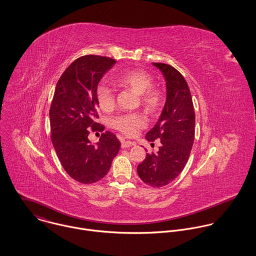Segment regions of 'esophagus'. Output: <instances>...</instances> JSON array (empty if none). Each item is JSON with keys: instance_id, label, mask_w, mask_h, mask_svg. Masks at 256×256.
<instances>
[{"instance_id": "1", "label": "esophagus", "mask_w": 256, "mask_h": 256, "mask_svg": "<svg viewBox=\"0 0 256 256\" xmlns=\"http://www.w3.org/2000/svg\"><path fill=\"white\" fill-rule=\"evenodd\" d=\"M134 145H135V143H134V142H130V141H124V142H122L121 146H122V148H129V146H134Z\"/></svg>"}]
</instances>
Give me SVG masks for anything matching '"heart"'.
Segmentation results:
<instances>
[{
	"label": "heart",
	"mask_w": 256,
	"mask_h": 256,
	"mask_svg": "<svg viewBox=\"0 0 256 256\" xmlns=\"http://www.w3.org/2000/svg\"><path fill=\"white\" fill-rule=\"evenodd\" d=\"M116 84L122 88H129L140 96L145 108L154 112L160 108L162 96L158 90L152 88V78L146 71L131 70L119 74ZM96 100L100 110L110 111L115 104L113 90L106 84H100L96 88ZM146 119L143 115L132 113L121 115L113 120V126L126 136H134L138 129L145 127Z\"/></svg>",
	"instance_id": "obj_1"
}]
</instances>
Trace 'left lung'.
<instances>
[{"instance_id": "8db88e82", "label": "left lung", "mask_w": 256, "mask_h": 256, "mask_svg": "<svg viewBox=\"0 0 256 256\" xmlns=\"http://www.w3.org/2000/svg\"><path fill=\"white\" fill-rule=\"evenodd\" d=\"M152 64L164 78L166 98L158 122L146 133V139L148 142L160 140V146L156 154H146L137 172L143 182L162 187L174 180L188 160L194 142L195 113L182 74L168 64Z\"/></svg>"}]
</instances>
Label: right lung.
Instances as JSON below:
<instances>
[{"label":"right lung","instance_id":"1","mask_svg":"<svg viewBox=\"0 0 256 256\" xmlns=\"http://www.w3.org/2000/svg\"><path fill=\"white\" fill-rule=\"evenodd\" d=\"M115 63L108 57H80L56 84L49 112L51 139L62 166L78 182L94 183L104 178L120 148L119 140L110 131L92 144L86 130L98 126L96 88Z\"/></svg>","mask_w":256,"mask_h":256}]
</instances>
